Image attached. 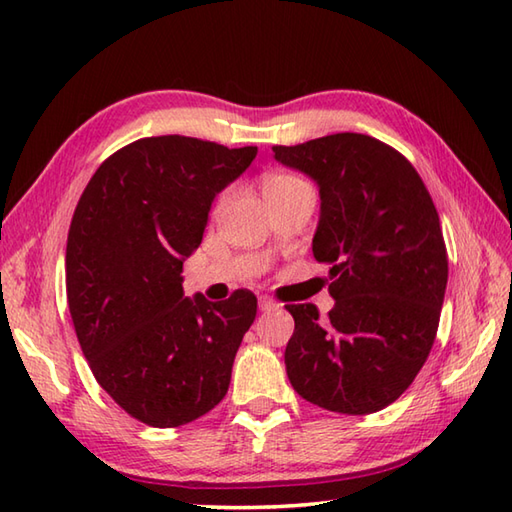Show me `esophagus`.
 Listing matches in <instances>:
<instances>
[{
	"instance_id": "esophagus-1",
	"label": "esophagus",
	"mask_w": 512,
	"mask_h": 512,
	"mask_svg": "<svg viewBox=\"0 0 512 512\" xmlns=\"http://www.w3.org/2000/svg\"><path fill=\"white\" fill-rule=\"evenodd\" d=\"M279 308V303L273 297H259V310L262 312H273Z\"/></svg>"
}]
</instances>
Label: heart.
<instances>
[{
    "mask_svg": "<svg viewBox=\"0 0 512 512\" xmlns=\"http://www.w3.org/2000/svg\"><path fill=\"white\" fill-rule=\"evenodd\" d=\"M303 184L306 182H303L299 176H292V173H266V176L262 178V191L268 200V198H275V195H284L288 191H295V189L303 187ZM228 198H231V193L224 191L220 198H217L213 211L222 213L226 209Z\"/></svg>",
    "mask_w": 512,
    "mask_h": 512,
    "instance_id": "b5f03b06",
    "label": "heart"
}]
</instances>
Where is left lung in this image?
Returning a JSON list of instances; mask_svg holds the SVG:
<instances>
[{
  "mask_svg": "<svg viewBox=\"0 0 512 512\" xmlns=\"http://www.w3.org/2000/svg\"><path fill=\"white\" fill-rule=\"evenodd\" d=\"M281 165L319 184L312 239L330 264L334 308L288 303L286 372L301 398L363 416L398 400L436 341L449 259L440 217L411 162L365 134L275 145Z\"/></svg>",
  "mask_w": 512,
  "mask_h": 512,
  "instance_id": "8db88e82",
  "label": "left lung"
}]
</instances>
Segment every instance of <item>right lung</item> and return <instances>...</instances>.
<instances>
[{"label":"right lung","mask_w":512,"mask_h":512,"mask_svg":"<svg viewBox=\"0 0 512 512\" xmlns=\"http://www.w3.org/2000/svg\"><path fill=\"white\" fill-rule=\"evenodd\" d=\"M257 147L151 136L118 149L76 204L65 290L76 339L118 407L149 427H180L220 402L257 297L182 292V262L202 242L211 202Z\"/></svg>","instance_id":"add662e5"}]
</instances>
